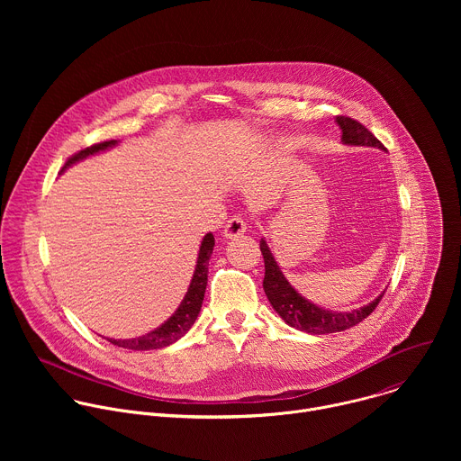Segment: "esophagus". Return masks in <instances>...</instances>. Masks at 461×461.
<instances>
[{
    "mask_svg": "<svg viewBox=\"0 0 461 461\" xmlns=\"http://www.w3.org/2000/svg\"><path fill=\"white\" fill-rule=\"evenodd\" d=\"M248 230V224L242 217H233L228 221V224L224 226V231H222V237L224 239H235V237H240L244 235Z\"/></svg>",
    "mask_w": 461,
    "mask_h": 461,
    "instance_id": "1",
    "label": "esophagus"
}]
</instances>
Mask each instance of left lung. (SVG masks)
<instances>
[{
    "instance_id": "8db88e82",
    "label": "left lung",
    "mask_w": 461,
    "mask_h": 461,
    "mask_svg": "<svg viewBox=\"0 0 461 461\" xmlns=\"http://www.w3.org/2000/svg\"><path fill=\"white\" fill-rule=\"evenodd\" d=\"M336 123L341 129V142L345 146H365V148H377L381 151H386L384 146L370 133V131L361 125L359 122L348 118V116H338ZM260 251L265 257V281H262V288L272 304V308L281 315V319L301 332L312 334V336H322V334H334L343 332L347 328H352L359 324L363 319H366L377 303L381 301L384 290L368 304L350 310V312H334L326 310L306 297H303L285 277L283 270L279 268L277 260L267 242V239H260Z\"/></svg>"
}]
</instances>
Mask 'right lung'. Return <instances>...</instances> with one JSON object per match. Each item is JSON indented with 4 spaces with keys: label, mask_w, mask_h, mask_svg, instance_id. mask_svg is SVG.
<instances>
[{
    "label": "right lung",
    "mask_w": 461,
    "mask_h": 461,
    "mask_svg": "<svg viewBox=\"0 0 461 461\" xmlns=\"http://www.w3.org/2000/svg\"><path fill=\"white\" fill-rule=\"evenodd\" d=\"M118 144H120L118 140H109V142H102V144L91 146V148L77 153L75 157H71L68 160V164L63 166L61 173L93 155H98V153L116 148ZM213 246H215V237L210 231L201 240L199 255H196V265H194V272H193L191 283L187 286V292H185L184 299L180 301L178 308L175 310V313L167 321H164L160 326L155 328V330H151L144 336L131 338V339H109L107 338V341L113 343L114 347H122L127 350H157V348L169 347V345L176 343L180 338H184V334L193 326V322L196 321V317H199L201 308H203L206 285H208V265H210V257L213 253Z\"/></svg>",
    "instance_id": "add662e5"
}]
</instances>
